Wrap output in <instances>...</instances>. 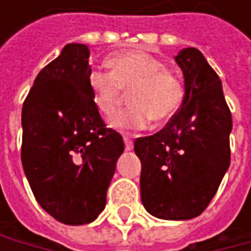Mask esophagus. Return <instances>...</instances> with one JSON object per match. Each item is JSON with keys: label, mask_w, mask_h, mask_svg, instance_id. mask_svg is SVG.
<instances>
[{"label": "esophagus", "mask_w": 251, "mask_h": 251, "mask_svg": "<svg viewBox=\"0 0 251 251\" xmlns=\"http://www.w3.org/2000/svg\"><path fill=\"white\" fill-rule=\"evenodd\" d=\"M124 141H125V150L126 151H130V150L133 148V142H132V139H130V138H127V136H125V138H124Z\"/></svg>", "instance_id": "34e87169"}]
</instances>
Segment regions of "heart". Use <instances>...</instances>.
Listing matches in <instances>:
<instances>
[{
  "instance_id": "1",
  "label": "heart",
  "mask_w": 251,
  "mask_h": 251,
  "mask_svg": "<svg viewBox=\"0 0 251 251\" xmlns=\"http://www.w3.org/2000/svg\"><path fill=\"white\" fill-rule=\"evenodd\" d=\"M110 73L94 70L88 85L96 109L104 118H112L129 91V107L112 119L116 129H144L150 121H169L184 99V82L169 71L167 65L145 50H127L107 59Z\"/></svg>"
}]
</instances>
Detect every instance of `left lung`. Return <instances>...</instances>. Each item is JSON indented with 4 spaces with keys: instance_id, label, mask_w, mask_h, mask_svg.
I'll list each match as a JSON object with an SVG mask.
<instances>
[{
    "instance_id": "1",
    "label": "left lung",
    "mask_w": 251,
    "mask_h": 251,
    "mask_svg": "<svg viewBox=\"0 0 251 251\" xmlns=\"http://www.w3.org/2000/svg\"><path fill=\"white\" fill-rule=\"evenodd\" d=\"M184 76V99L160 132L135 139L141 160V201L160 220H190L215 196L229 167L231 112L223 84L201 50L175 58Z\"/></svg>"
}]
</instances>
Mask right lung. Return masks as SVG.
Segmentation results:
<instances>
[{"label":"right lung","mask_w":251,"mask_h":251,"mask_svg":"<svg viewBox=\"0 0 251 251\" xmlns=\"http://www.w3.org/2000/svg\"><path fill=\"white\" fill-rule=\"evenodd\" d=\"M90 49L67 45L34 79L22 112V163L39 205L56 221L82 226L106 206L124 138L106 127L88 85Z\"/></svg>","instance_id":"1"}]
</instances>
